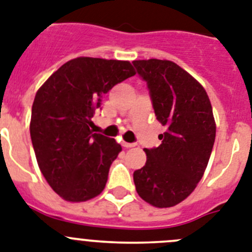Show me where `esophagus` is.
<instances>
[{
  "instance_id": "1",
  "label": "esophagus",
  "mask_w": 252,
  "mask_h": 252,
  "mask_svg": "<svg viewBox=\"0 0 252 252\" xmlns=\"http://www.w3.org/2000/svg\"><path fill=\"white\" fill-rule=\"evenodd\" d=\"M122 144H123V147H126V148H132L135 146V143H128V142H123Z\"/></svg>"
}]
</instances>
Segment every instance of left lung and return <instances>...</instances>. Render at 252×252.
<instances>
[{
	"label": "left lung",
	"instance_id": "left-lung-1",
	"mask_svg": "<svg viewBox=\"0 0 252 252\" xmlns=\"http://www.w3.org/2000/svg\"><path fill=\"white\" fill-rule=\"evenodd\" d=\"M147 82L152 106L166 132L158 147L144 148L146 165L134 171L135 190L157 208L174 207L188 198L203 178L216 123L204 87L171 61H134Z\"/></svg>",
	"mask_w": 252,
	"mask_h": 252
}]
</instances>
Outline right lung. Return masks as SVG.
<instances>
[{
  "label": "right lung",
  "mask_w": 252,
  "mask_h": 252,
  "mask_svg": "<svg viewBox=\"0 0 252 252\" xmlns=\"http://www.w3.org/2000/svg\"><path fill=\"white\" fill-rule=\"evenodd\" d=\"M134 74L128 61L80 57L64 63L35 95V156L45 180L67 202H86L104 190L122 146L94 133L93 118L102 95Z\"/></svg>",
  "instance_id": "obj_1"
}]
</instances>
